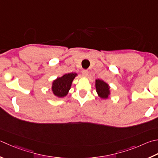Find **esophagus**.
Masks as SVG:
<instances>
[{
    "instance_id": "obj_1",
    "label": "esophagus",
    "mask_w": 158,
    "mask_h": 158,
    "mask_svg": "<svg viewBox=\"0 0 158 158\" xmlns=\"http://www.w3.org/2000/svg\"><path fill=\"white\" fill-rule=\"evenodd\" d=\"M82 73H83V75L85 77H87L88 75V70H83L82 71Z\"/></svg>"
}]
</instances>
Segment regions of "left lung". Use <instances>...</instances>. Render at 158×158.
Instances as JSON below:
<instances>
[{"instance_id":"left-lung-1","label":"left lung","mask_w":158,"mask_h":158,"mask_svg":"<svg viewBox=\"0 0 158 158\" xmlns=\"http://www.w3.org/2000/svg\"><path fill=\"white\" fill-rule=\"evenodd\" d=\"M95 87L97 94L101 99H107L110 97V86L103 80L99 79H96Z\"/></svg>"}]
</instances>
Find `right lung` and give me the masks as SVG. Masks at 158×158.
Wrapping results in <instances>:
<instances>
[{
	"mask_svg": "<svg viewBox=\"0 0 158 158\" xmlns=\"http://www.w3.org/2000/svg\"><path fill=\"white\" fill-rule=\"evenodd\" d=\"M78 75L75 73L65 74L53 80L51 90L54 96L57 98H64L69 94L73 80Z\"/></svg>",
	"mask_w": 158,
	"mask_h": 158,
	"instance_id": "right-lung-1",
	"label": "right lung"
}]
</instances>
